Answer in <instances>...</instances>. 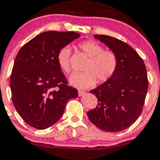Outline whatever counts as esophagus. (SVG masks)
Here are the masks:
<instances>
[{
  "instance_id": "esophagus-1",
  "label": "esophagus",
  "mask_w": 160,
  "mask_h": 160,
  "mask_svg": "<svg viewBox=\"0 0 160 160\" xmlns=\"http://www.w3.org/2000/svg\"><path fill=\"white\" fill-rule=\"evenodd\" d=\"M85 94H86L85 92H83L82 90H79L78 91V95H79V96H82V95H84Z\"/></svg>"
}]
</instances>
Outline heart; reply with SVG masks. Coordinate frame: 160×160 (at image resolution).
Returning a JSON list of instances; mask_svg holds the SVG:
<instances>
[{
    "mask_svg": "<svg viewBox=\"0 0 160 160\" xmlns=\"http://www.w3.org/2000/svg\"><path fill=\"white\" fill-rule=\"evenodd\" d=\"M79 48L87 57L81 74H74L69 78L70 83L78 89H87L95 82H102L109 80L114 74L117 67V58L115 53L103 48L96 42L86 40L79 44ZM71 49L65 46L58 51L57 62L64 72L70 71V58Z\"/></svg>",
    "mask_w": 160,
    "mask_h": 160,
    "instance_id": "heart-1",
    "label": "heart"
}]
</instances>
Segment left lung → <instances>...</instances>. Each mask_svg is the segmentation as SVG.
<instances>
[{
	"instance_id": "left-lung-1",
	"label": "left lung",
	"mask_w": 160,
	"mask_h": 160,
	"mask_svg": "<svg viewBox=\"0 0 160 160\" xmlns=\"http://www.w3.org/2000/svg\"><path fill=\"white\" fill-rule=\"evenodd\" d=\"M94 38L115 53L117 67L109 80L90 91L98 98V105L87 116L103 131H122L142 112L148 89L146 67L136 51L125 42L103 34H95Z\"/></svg>"
}]
</instances>
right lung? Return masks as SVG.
<instances>
[{"label": "right lung", "mask_w": 160, "mask_h": 160, "mask_svg": "<svg viewBox=\"0 0 160 160\" xmlns=\"http://www.w3.org/2000/svg\"><path fill=\"white\" fill-rule=\"evenodd\" d=\"M80 37L74 32H45L20 49L10 77L12 100L25 122L45 129L59 120L68 101L78 96L57 62V54Z\"/></svg>", "instance_id": "right-lung-1"}]
</instances>
